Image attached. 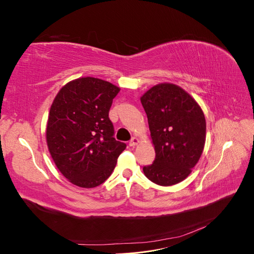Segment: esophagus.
<instances>
[{"instance_id": "esophagus-1", "label": "esophagus", "mask_w": 254, "mask_h": 254, "mask_svg": "<svg viewBox=\"0 0 254 254\" xmlns=\"http://www.w3.org/2000/svg\"><path fill=\"white\" fill-rule=\"evenodd\" d=\"M139 143H140V140L137 139V137L134 136V137H132L131 140L129 141V146H131V147H134V146H136Z\"/></svg>"}]
</instances>
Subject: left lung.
Segmentation results:
<instances>
[{"label":"left lung","mask_w":254,"mask_h":254,"mask_svg":"<svg viewBox=\"0 0 254 254\" xmlns=\"http://www.w3.org/2000/svg\"><path fill=\"white\" fill-rule=\"evenodd\" d=\"M147 114L156 159L143 167L158 186L183 181L200 159L205 143V118L195 99L170 82L156 84L141 96Z\"/></svg>","instance_id":"obj_1"}]
</instances>
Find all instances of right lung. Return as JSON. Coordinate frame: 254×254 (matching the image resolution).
I'll return each mask as SVG.
<instances>
[{
  "label": "right lung",
  "mask_w": 254,
  "mask_h": 254,
  "mask_svg": "<svg viewBox=\"0 0 254 254\" xmlns=\"http://www.w3.org/2000/svg\"><path fill=\"white\" fill-rule=\"evenodd\" d=\"M120 88L94 77H81L59 90L51 106L47 143L57 168L71 183L91 189L112 174L126 144L113 137L109 119Z\"/></svg>",
  "instance_id": "right-lung-1"
}]
</instances>
